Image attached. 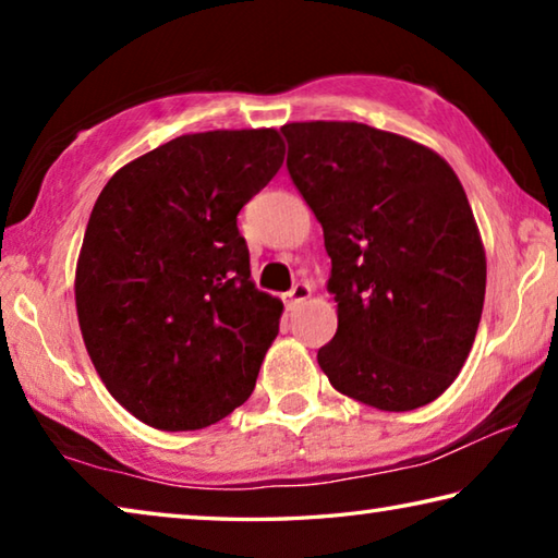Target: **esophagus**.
<instances>
[{"instance_id":"34e87169","label":"esophagus","mask_w":558,"mask_h":558,"mask_svg":"<svg viewBox=\"0 0 558 558\" xmlns=\"http://www.w3.org/2000/svg\"><path fill=\"white\" fill-rule=\"evenodd\" d=\"M310 295H313V288H310L307 282H295V286L290 288V292H286V305H288V310L300 307L302 302H305Z\"/></svg>"}]
</instances>
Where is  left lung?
I'll return each mask as SVG.
<instances>
[{"label": "left lung", "mask_w": 558, "mask_h": 558, "mask_svg": "<svg viewBox=\"0 0 558 558\" xmlns=\"http://www.w3.org/2000/svg\"><path fill=\"white\" fill-rule=\"evenodd\" d=\"M288 172L323 223L337 335L317 362L339 393L421 409L477 335L487 263L465 189L433 149L362 122H290Z\"/></svg>", "instance_id": "8db88e82"}]
</instances>
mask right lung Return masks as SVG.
<instances>
[{"label": "right lung", "mask_w": 558, "mask_h": 558, "mask_svg": "<svg viewBox=\"0 0 558 558\" xmlns=\"http://www.w3.org/2000/svg\"><path fill=\"white\" fill-rule=\"evenodd\" d=\"M272 128L174 137L102 186L75 268L83 342L122 409L199 430L248 399L282 302L251 280L235 216L272 177Z\"/></svg>", "instance_id": "obj_1"}]
</instances>
